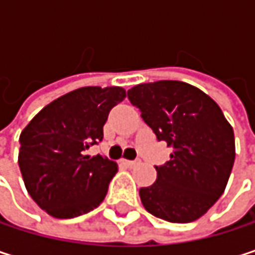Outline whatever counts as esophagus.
Here are the masks:
<instances>
[{
	"mask_svg": "<svg viewBox=\"0 0 255 255\" xmlns=\"http://www.w3.org/2000/svg\"><path fill=\"white\" fill-rule=\"evenodd\" d=\"M123 164H126L127 167H135L140 164V159H135V161H128V159H123Z\"/></svg>",
	"mask_w": 255,
	"mask_h": 255,
	"instance_id": "1",
	"label": "esophagus"
}]
</instances>
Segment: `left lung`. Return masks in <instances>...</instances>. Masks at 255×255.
<instances>
[{"label": "left lung", "mask_w": 255, "mask_h": 255, "mask_svg": "<svg viewBox=\"0 0 255 255\" xmlns=\"http://www.w3.org/2000/svg\"><path fill=\"white\" fill-rule=\"evenodd\" d=\"M129 102L158 140L173 147L156 181L140 189L146 211L171 223L202 217L223 195L235 162V134L220 106L181 81L138 84Z\"/></svg>", "instance_id": "left-lung-1"}]
</instances>
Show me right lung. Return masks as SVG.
Segmentation results:
<instances>
[{"instance_id": "1", "label": "right lung", "mask_w": 255, "mask_h": 255, "mask_svg": "<svg viewBox=\"0 0 255 255\" xmlns=\"http://www.w3.org/2000/svg\"><path fill=\"white\" fill-rule=\"evenodd\" d=\"M123 87H82L42 108L20 134L19 167L26 190L47 214L74 219L97 208L117 174V162L87 150L102 141Z\"/></svg>"}]
</instances>
